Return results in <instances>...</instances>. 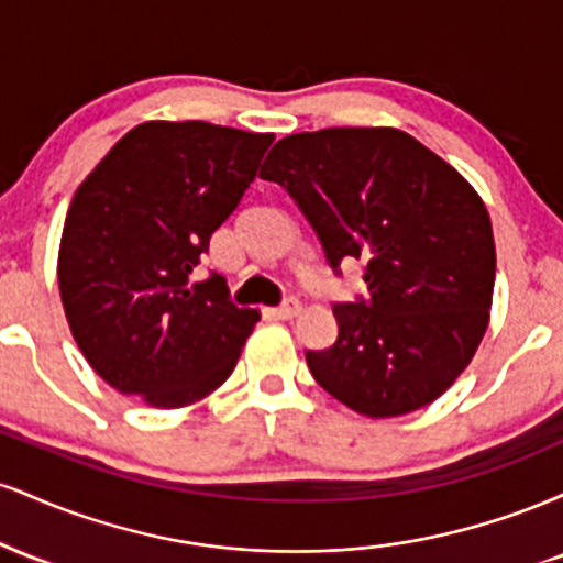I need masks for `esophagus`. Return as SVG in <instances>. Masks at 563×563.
<instances>
[{"instance_id": "1", "label": "esophagus", "mask_w": 563, "mask_h": 563, "mask_svg": "<svg viewBox=\"0 0 563 563\" xmlns=\"http://www.w3.org/2000/svg\"><path fill=\"white\" fill-rule=\"evenodd\" d=\"M299 312H301V301L296 299V296H288V299H283L280 307H275V314L280 320L296 318V314H299Z\"/></svg>"}]
</instances>
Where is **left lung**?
Wrapping results in <instances>:
<instances>
[{
	"label": "left lung",
	"mask_w": 563,
	"mask_h": 563,
	"mask_svg": "<svg viewBox=\"0 0 563 563\" xmlns=\"http://www.w3.org/2000/svg\"><path fill=\"white\" fill-rule=\"evenodd\" d=\"M312 224L331 269L365 262L367 294L333 303V346L307 352L331 397L371 418L434 402L489 320L495 241L466 179L399 129L283 137L262 166Z\"/></svg>",
	"instance_id": "obj_1"
}]
</instances>
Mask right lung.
Masks as SVG:
<instances>
[{
    "label": "right lung",
    "instance_id": "add662e5",
    "mask_svg": "<svg viewBox=\"0 0 563 563\" xmlns=\"http://www.w3.org/2000/svg\"><path fill=\"white\" fill-rule=\"evenodd\" d=\"M273 134L147 121L76 190L57 260L76 344L102 380L156 407L198 402L235 371L256 309L217 273L192 283Z\"/></svg>",
    "mask_w": 563,
    "mask_h": 563
}]
</instances>
